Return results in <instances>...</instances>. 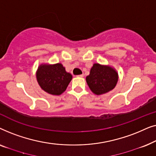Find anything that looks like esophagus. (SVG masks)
<instances>
[{"instance_id":"obj_1","label":"esophagus","mask_w":156,"mask_h":156,"mask_svg":"<svg viewBox=\"0 0 156 156\" xmlns=\"http://www.w3.org/2000/svg\"><path fill=\"white\" fill-rule=\"evenodd\" d=\"M77 77H84V74H80V75L76 76Z\"/></svg>"}]
</instances>
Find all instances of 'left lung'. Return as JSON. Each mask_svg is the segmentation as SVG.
Returning a JSON list of instances; mask_svg holds the SVG:
<instances>
[{
  "label": "left lung",
  "mask_w": 156,
  "mask_h": 156,
  "mask_svg": "<svg viewBox=\"0 0 156 156\" xmlns=\"http://www.w3.org/2000/svg\"><path fill=\"white\" fill-rule=\"evenodd\" d=\"M119 74L116 69L109 65L94 63L86 77L87 84L96 95H101L112 91L116 86Z\"/></svg>",
  "instance_id": "1"
}]
</instances>
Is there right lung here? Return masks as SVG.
I'll use <instances>...</instances> for the list:
<instances>
[{
  "instance_id": "1",
  "label": "right lung",
  "mask_w": 156,
  "mask_h": 156,
  "mask_svg": "<svg viewBox=\"0 0 156 156\" xmlns=\"http://www.w3.org/2000/svg\"><path fill=\"white\" fill-rule=\"evenodd\" d=\"M36 79L42 90L50 94L59 96L67 89L72 75L66 71L61 63H42L36 72Z\"/></svg>"
}]
</instances>
